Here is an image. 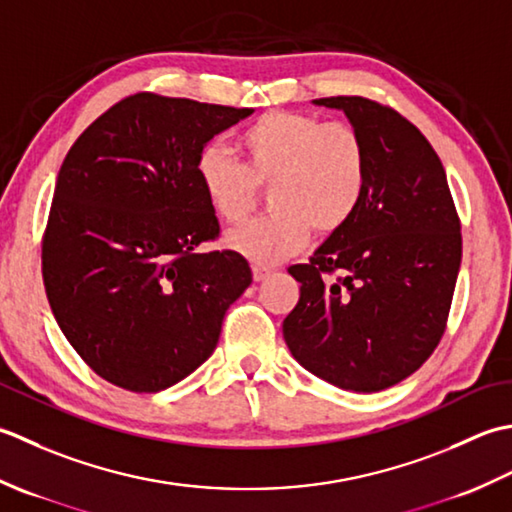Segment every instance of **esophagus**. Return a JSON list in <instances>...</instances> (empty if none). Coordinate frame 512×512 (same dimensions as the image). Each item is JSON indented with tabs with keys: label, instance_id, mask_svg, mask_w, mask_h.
I'll return each instance as SVG.
<instances>
[{
	"label": "esophagus",
	"instance_id": "obj_1",
	"mask_svg": "<svg viewBox=\"0 0 512 512\" xmlns=\"http://www.w3.org/2000/svg\"><path fill=\"white\" fill-rule=\"evenodd\" d=\"M252 274H254L256 283H260V280H265L267 276H271V269L265 267V265H254V267H252Z\"/></svg>",
	"mask_w": 512,
	"mask_h": 512
}]
</instances>
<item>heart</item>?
Listing matches in <instances>:
<instances>
[{
    "mask_svg": "<svg viewBox=\"0 0 512 512\" xmlns=\"http://www.w3.org/2000/svg\"><path fill=\"white\" fill-rule=\"evenodd\" d=\"M243 165L221 148L198 156L196 176L212 212L243 223L267 187L271 214L232 229L225 245L254 263H278L307 243L314 229L329 236L347 225L367 190L369 159L349 123H325L289 110H271L238 134Z\"/></svg>",
    "mask_w": 512,
    "mask_h": 512,
    "instance_id": "heart-1",
    "label": "heart"
}]
</instances>
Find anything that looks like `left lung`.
I'll return each mask as SVG.
<instances>
[{"instance_id":"1","label":"left lung","mask_w":512,"mask_h":512,"mask_svg":"<svg viewBox=\"0 0 512 512\" xmlns=\"http://www.w3.org/2000/svg\"><path fill=\"white\" fill-rule=\"evenodd\" d=\"M342 110L367 145V190L347 225L305 265L283 322L302 367L333 387L375 393L429 360L446 329L462 234L446 172L424 134L364 97L316 99Z\"/></svg>"}]
</instances>
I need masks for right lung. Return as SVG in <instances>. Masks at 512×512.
Listing matches in <instances>:
<instances>
[{
	"mask_svg": "<svg viewBox=\"0 0 512 512\" xmlns=\"http://www.w3.org/2000/svg\"><path fill=\"white\" fill-rule=\"evenodd\" d=\"M252 112L141 92L66 154L41 271L61 333L103 380L134 393L181 382L212 356L225 311L252 285L241 254L196 252L218 236L198 156Z\"/></svg>",
	"mask_w": 512,
	"mask_h": 512,
	"instance_id": "add662e5",
	"label": "right lung"
}]
</instances>
